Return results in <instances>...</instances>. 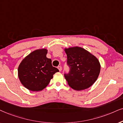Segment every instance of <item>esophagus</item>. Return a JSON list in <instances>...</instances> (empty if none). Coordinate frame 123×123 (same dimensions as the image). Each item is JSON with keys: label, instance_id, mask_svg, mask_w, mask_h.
<instances>
[{"label": "esophagus", "instance_id": "obj_1", "mask_svg": "<svg viewBox=\"0 0 123 123\" xmlns=\"http://www.w3.org/2000/svg\"><path fill=\"white\" fill-rule=\"evenodd\" d=\"M58 68L59 70H60V71H61V70H62V67H61V66H58V68Z\"/></svg>", "mask_w": 123, "mask_h": 123}]
</instances>
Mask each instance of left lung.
<instances>
[{
    "label": "left lung",
    "instance_id": "left-lung-1",
    "mask_svg": "<svg viewBox=\"0 0 123 123\" xmlns=\"http://www.w3.org/2000/svg\"><path fill=\"white\" fill-rule=\"evenodd\" d=\"M69 72L64 74L68 85L73 89L80 91L89 88L97 80L100 71L98 60L83 48L65 49Z\"/></svg>",
    "mask_w": 123,
    "mask_h": 123
}]
</instances>
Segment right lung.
Instances as JSON below:
<instances>
[{
  "label": "right lung",
  "mask_w": 123,
  "mask_h": 123,
  "mask_svg": "<svg viewBox=\"0 0 123 123\" xmlns=\"http://www.w3.org/2000/svg\"><path fill=\"white\" fill-rule=\"evenodd\" d=\"M47 50L38 49L31 53L18 68V76L22 85L32 91L43 90L48 86L53 75L59 70L53 67L52 60L46 57Z\"/></svg>",
  "instance_id": "right-lung-1"
}]
</instances>
